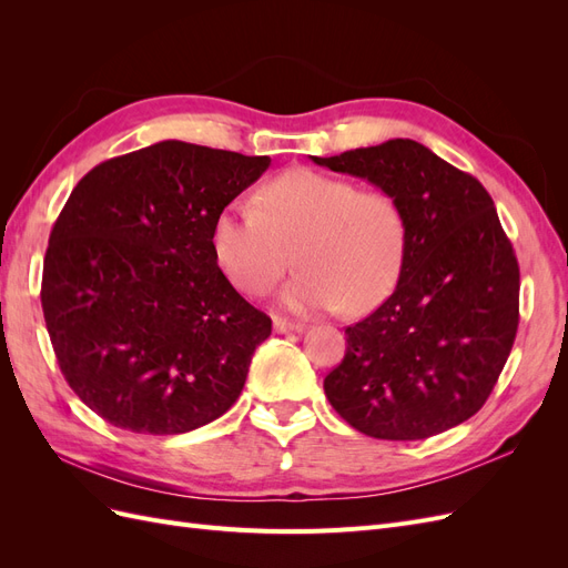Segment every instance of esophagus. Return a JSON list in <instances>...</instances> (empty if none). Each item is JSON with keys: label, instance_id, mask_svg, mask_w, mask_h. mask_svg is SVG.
<instances>
[{"label": "esophagus", "instance_id": "esophagus-1", "mask_svg": "<svg viewBox=\"0 0 568 568\" xmlns=\"http://www.w3.org/2000/svg\"><path fill=\"white\" fill-rule=\"evenodd\" d=\"M272 326H274V332H277V334L303 332V324H301V322H291V320H284V317H274Z\"/></svg>", "mask_w": 568, "mask_h": 568}]
</instances>
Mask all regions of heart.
Segmentation results:
<instances>
[{"mask_svg":"<svg viewBox=\"0 0 568 568\" xmlns=\"http://www.w3.org/2000/svg\"><path fill=\"white\" fill-rule=\"evenodd\" d=\"M211 244L227 280L261 296L277 286L296 251L301 272L284 291L296 313H367L400 280L407 225L384 189H357L346 178L296 168L270 180L257 209L232 203L213 222Z\"/></svg>","mask_w":568,"mask_h":568,"instance_id":"b5f03b06","label":"heart"}]
</instances>
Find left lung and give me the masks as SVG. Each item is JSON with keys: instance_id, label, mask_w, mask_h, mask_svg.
<instances>
[{"instance_id": "8db88e82", "label": "left lung", "mask_w": 568, "mask_h": 568, "mask_svg": "<svg viewBox=\"0 0 568 568\" xmlns=\"http://www.w3.org/2000/svg\"><path fill=\"white\" fill-rule=\"evenodd\" d=\"M313 161L384 189L407 225L398 286L346 329L326 398L382 440H422L467 422L488 400L519 326V263L490 194L415 140Z\"/></svg>"}]
</instances>
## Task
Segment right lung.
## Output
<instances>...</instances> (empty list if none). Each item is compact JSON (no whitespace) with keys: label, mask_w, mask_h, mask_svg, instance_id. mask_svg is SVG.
Listing matches in <instances>:
<instances>
[{"label":"right lung","mask_w":568,"mask_h":568,"mask_svg":"<svg viewBox=\"0 0 568 568\" xmlns=\"http://www.w3.org/2000/svg\"><path fill=\"white\" fill-rule=\"evenodd\" d=\"M267 156L165 140L99 163L68 196L42 311L68 386L101 419L178 436L236 403L272 320L217 267V213Z\"/></svg>","instance_id":"1"}]
</instances>
